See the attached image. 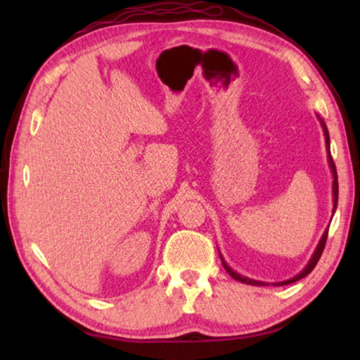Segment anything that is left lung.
Instances as JSON below:
<instances>
[{"instance_id":"left-lung-1","label":"left lung","mask_w":360,"mask_h":360,"mask_svg":"<svg viewBox=\"0 0 360 360\" xmlns=\"http://www.w3.org/2000/svg\"><path fill=\"white\" fill-rule=\"evenodd\" d=\"M322 127H323V131H325V139H326V147H328V160H330V167H331V172H333V176H334V182H333V193H334V209L338 207V198H339V182H338V172H335V165H334V160H333V158H331V153H330V134H328V128H326V125L323 124L322 122ZM326 238H328V231L323 233V236H322V240H320V243H319V246H317V249H316V252H314V255H312V258H311V262L308 263V266L304 267V269L298 274V275H295L294 278H290V280H286V281H281V283H277L278 286H283V285H289V283H294V281H298V280H302L303 277H307V275L314 269L316 267V264L319 263V259H320V257H322V254H323V249H325V244H326ZM221 257V255H219ZM221 262H223V266H224V269L227 271V274L231 275V277H233L235 280H238V281H241V283H246V285H258V286H264L266 283H263V281H255V280H250V278H246V277H243V275H240V274H236L235 271H232L231 267H229L227 264H226V262L223 259V257H221Z\"/></svg>"}]
</instances>
